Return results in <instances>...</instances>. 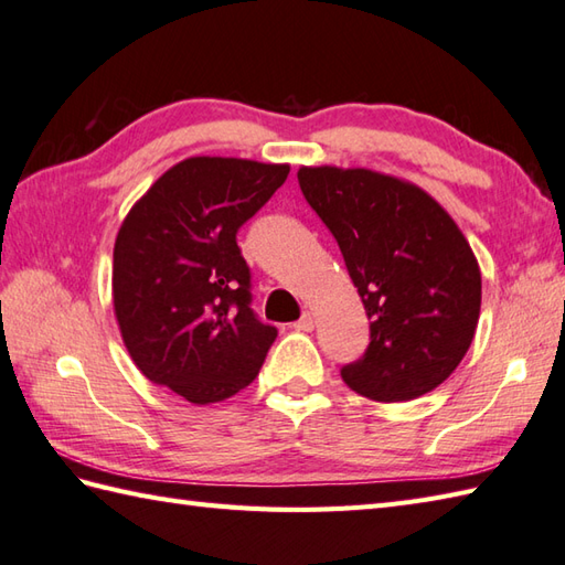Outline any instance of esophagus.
Segmentation results:
<instances>
[{"label":"esophagus","mask_w":565,"mask_h":565,"mask_svg":"<svg viewBox=\"0 0 565 565\" xmlns=\"http://www.w3.org/2000/svg\"><path fill=\"white\" fill-rule=\"evenodd\" d=\"M296 330H301V332H310L316 328V318H313V313H310V310H306V313L301 316V320H296V326H294Z\"/></svg>","instance_id":"obj_1"}]
</instances>
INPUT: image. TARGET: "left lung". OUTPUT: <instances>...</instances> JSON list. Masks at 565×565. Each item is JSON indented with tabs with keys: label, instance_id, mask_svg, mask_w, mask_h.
I'll return each mask as SVG.
<instances>
[{
	"label": "left lung",
	"instance_id": "obj_1",
	"mask_svg": "<svg viewBox=\"0 0 565 565\" xmlns=\"http://www.w3.org/2000/svg\"><path fill=\"white\" fill-rule=\"evenodd\" d=\"M298 184L338 239L371 342L342 369L379 403L435 391L461 364L481 316V267L461 227L423 186L366 167H301Z\"/></svg>",
	"mask_w": 565,
	"mask_h": 565
}]
</instances>
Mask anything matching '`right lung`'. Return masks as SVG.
Returning <instances> with one entry per match:
<instances>
[{"label": "right lung", "mask_w": 565, "mask_h": 565, "mask_svg": "<svg viewBox=\"0 0 565 565\" xmlns=\"http://www.w3.org/2000/svg\"><path fill=\"white\" fill-rule=\"evenodd\" d=\"M289 164L186 158L142 194L114 245V316L134 364L191 405L257 379L276 330L249 310L235 243L289 177Z\"/></svg>", "instance_id": "obj_1"}]
</instances>
